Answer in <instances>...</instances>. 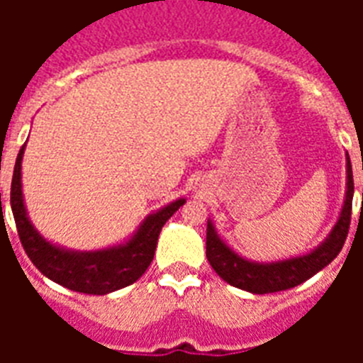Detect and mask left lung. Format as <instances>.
<instances>
[{"instance_id": "obj_1", "label": "left lung", "mask_w": 363, "mask_h": 363, "mask_svg": "<svg viewBox=\"0 0 363 363\" xmlns=\"http://www.w3.org/2000/svg\"><path fill=\"white\" fill-rule=\"evenodd\" d=\"M352 196H354V181H352V165L347 154V198H345L343 211L332 233L320 247L298 258L282 259L273 264H256L241 258L232 248L226 247L216 235L213 224L207 222V259L211 267L228 284L252 294H273L298 286L324 269L341 252L345 239L349 235Z\"/></svg>"}]
</instances>
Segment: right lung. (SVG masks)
<instances>
[{"mask_svg": "<svg viewBox=\"0 0 363 363\" xmlns=\"http://www.w3.org/2000/svg\"><path fill=\"white\" fill-rule=\"evenodd\" d=\"M22 154L24 147L20 148L14 164L13 182H11V209L16 222L20 242L37 269L50 281L58 282L73 292L94 294V296H104L133 284L152 262L162 228L173 216V213L179 211L184 199H177L158 213L148 216L139 228V232L125 245L98 250V252H69L45 241L28 220L24 199H22V182H20Z\"/></svg>", "mask_w": 363, "mask_h": 363, "instance_id": "add662e5", "label": "right lung"}]
</instances>
